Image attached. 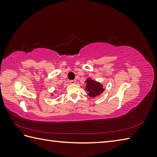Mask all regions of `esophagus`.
<instances>
[{
    "instance_id": "34e87169",
    "label": "esophagus",
    "mask_w": 157,
    "mask_h": 157,
    "mask_svg": "<svg viewBox=\"0 0 157 157\" xmlns=\"http://www.w3.org/2000/svg\"><path fill=\"white\" fill-rule=\"evenodd\" d=\"M69 82H70V84H75L76 83V80H71Z\"/></svg>"
}]
</instances>
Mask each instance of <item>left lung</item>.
<instances>
[{"label":"left lung","mask_w":157,"mask_h":157,"mask_svg":"<svg viewBox=\"0 0 157 157\" xmlns=\"http://www.w3.org/2000/svg\"><path fill=\"white\" fill-rule=\"evenodd\" d=\"M85 83H86L85 90L88 92V95L90 97L94 98L96 96L101 95L105 90L101 83L94 80L91 78H88Z\"/></svg>","instance_id":"1"}]
</instances>
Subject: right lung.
<instances>
[{
  "mask_svg": "<svg viewBox=\"0 0 157 157\" xmlns=\"http://www.w3.org/2000/svg\"><path fill=\"white\" fill-rule=\"evenodd\" d=\"M56 94V92L55 91H54V92H53V93H51V96H55V94Z\"/></svg>",
  "mask_w": 157,
  "mask_h": 157,
  "instance_id": "obj_1",
  "label": "right lung"
}]
</instances>
